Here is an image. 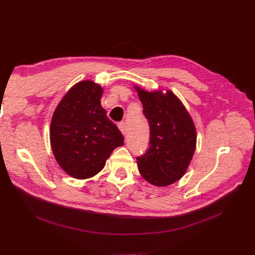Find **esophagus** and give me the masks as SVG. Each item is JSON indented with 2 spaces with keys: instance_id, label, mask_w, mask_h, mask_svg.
<instances>
[{
  "instance_id": "esophagus-1",
  "label": "esophagus",
  "mask_w": 255,
  "mask_h": 255,
  "mask_svg": "<svg viewBox=\"0 0 255 255\" xmlns=\"http://www.w3.org/2000/svg\"><path fill=\"white\" fill-rule=\"evenodd\" d=\"M118 128L121 129V131L123 132V134L126 133V125H125V123H124V122L118 123Z\"/></svg>"
}]
</instances>
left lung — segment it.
<instances>
[{
  "label": "left lung",
  "mask_w": 255,
  "mask_h": 255,
  "mask_svg": "<svg viewBox=\"0 0 255 255\" xmlns=\"http://www.w3.org/2000/svg\"><path fill=\"white\" fill-rule=\"evenodd\" d=\"M137 91L150 127L149 148L137 156L138 169L145 181L167 186L185 174L196 148V129L172 92Z\"/></svg>",
  "instance_id": "obj_1"
}]
</instances>
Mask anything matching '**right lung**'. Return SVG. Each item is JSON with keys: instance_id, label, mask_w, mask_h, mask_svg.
Wrapping results in <instances>:
<instances>
[{"instance_id": "obj_1", "label": "right lung", "mask_w": 255, "mask_h": 255, "mask_svg": "<svg viewBox=\"0 0 255 255\" xmlns=\"http://www.w3.org/2000/svg\"><path fill=\"white\" fill-rule=\"evenodd\" d=\"M102 94L99 84L83 81L64 95L53 113V154L59 165L74 178L97 174L113 150L124 144L123 133L101 106Z\"/></svg>"}]
</instances>
